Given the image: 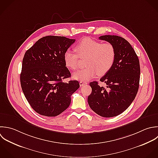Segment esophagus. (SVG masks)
<instances>
[{
	"label": "esophagus",
	"mask_w": 158,
	"mask_h": 158,
	"mask_svg": "<svg viewBox=\"0 0 158 158\" xmlns=\"http://www.w3.org/2000/svg\"><path fill=\"white\" fill-rule=\"evenodd\" d=\"M79 84H80V86H83V85H84L85 84H87V82H85V81H80Z\"/></svg>",
	"instance_id": "esophagus-1"
}]
</instances>
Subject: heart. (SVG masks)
Returning a JSON list of instances; mask_svg holds the SVG:
<instances>
[{
  "label": "heart",
  "mask_w": 158,
  "mask_h": 158,
  "mask_svg": "<svg viewBox=\"0 0 158 158\" xmlns=\"http://www.w3.org/2000/svg\"><path fill=\"white\" fill-rule=\"evenodd\" d=\"M77 54L67 50L63 56L66 66L71 70L79 67V58H85V68L73 75L74 79L81 81L90 80L97 75L103 76L113 68L116 60V50L111 43L102 44L90 38H84L75 47Z\"/></svg>",
  "instance_id": "b5f03b06"
}]
</instances>
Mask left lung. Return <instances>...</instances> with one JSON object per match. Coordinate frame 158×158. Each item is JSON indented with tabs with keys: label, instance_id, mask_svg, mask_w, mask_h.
Masks as SVG:
<instances>
[{
	"label": "left lung",
	"instance_id": "obj_1",
	"mask_svg": "<svg viewBox=\"0 0 158 158\" xmlns=\"http://www.w3.org/2000/svg\"><path fill=\"white\" fill-rule=\"evenodd\" d=\"M99 39L112 44L116 50V60L111 69L100 79L106 87L98 82L90 83L92 93L88 97L90 108L104 118L116 116L123 113L135 99L139 87L140 68L139 58L125 39L111 35Z\"/></svg>",
	"mask_w": 158,
	"mask_h": 158
}]
</instances>
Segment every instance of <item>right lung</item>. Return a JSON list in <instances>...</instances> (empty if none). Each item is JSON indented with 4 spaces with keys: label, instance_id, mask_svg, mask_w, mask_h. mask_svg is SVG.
<instances>
[{
    "label": "right lung",
    "instance_id": "right-lung-1",
    "mask_svg": "<svg viewBox=\"0 0 158 158\" xmlns=\"http://www.w3.org/2000/svg\"><path fill=\"white\" fill-rule=\"evenodd\" d=\"M75 42L64 36L48 35L39 39L24 56L20 82L23 94L32 109L39 114L54 117L66 110L71 96L79 87L71 77L64 53Z\"/></svg>",
    "mask_w": 158,
    "mask_h": 158
}]
</instances>
